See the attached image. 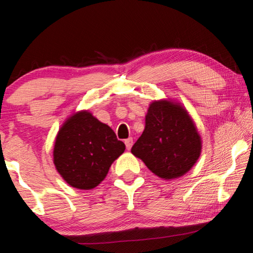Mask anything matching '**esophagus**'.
<instances>
[{
  "instance_id": "34e87169",
  "label": "esophagus",
  "mask_w": 253,
  "mask_h": 253,
  "mask_svg": "<svg viewBox=\"0 0 253 253\" xmlns=\"http://www.w3.org/2000/svg\"><path fill=\"white\" fill-rule=\"evenodd\" d=\"M132 144H134V142H132V138H131V137H129V138L125 139V145H126V148L128 149V151H129V149L131 148Z\"/></svg>"
}]
</instances>
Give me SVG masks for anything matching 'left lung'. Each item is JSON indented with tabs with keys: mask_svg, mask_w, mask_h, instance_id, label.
<instances>
[{
	"mask_svg": "<svg viewBox=\"0 0 253 253\" xmlns=\"http://www.w3.org/2000/svg\"><path fill=\"white\" fill-rule=\"evenodd\" d=\"M201 149V136L186 109L170 100H154L131 153L158 177L173 179L193 168Z\"/></svg>",
	"mask_w": 253,
	"mask_h": 253,
	"instance_id": "left-lung-1",
	"label": "left lung"
}]
</instances>
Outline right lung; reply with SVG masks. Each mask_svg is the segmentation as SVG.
Segmentation results:
<instances>
[{
  "label": "right lung",
  "mask_w": 253,
  "mask_h": 253,
  "mask_svg": "<svg viewBox=\"0 0 253 253\" xmlns=\"http://www.w3.org/2000/svg\"><path fill=\"white\" fill-rule=\"evenodd\" d=\"M125 144L106 124L88 110L72 115L55 137L53 163L58 173L72 187L91 190L104 181Z\"/></svg>",
  "instance_id": "obj_1"
}]
</instances>
